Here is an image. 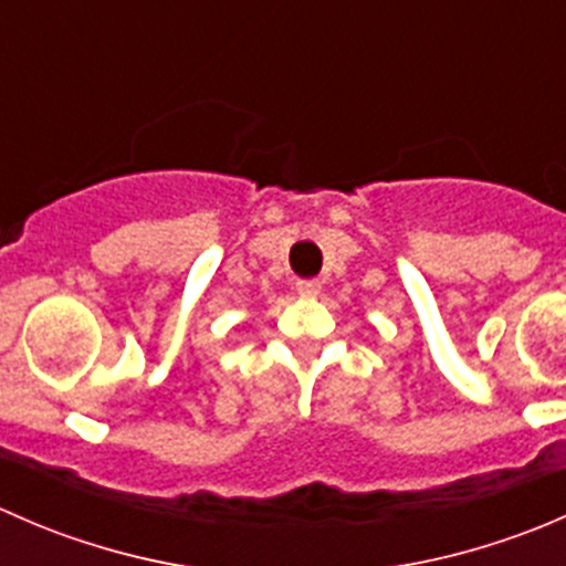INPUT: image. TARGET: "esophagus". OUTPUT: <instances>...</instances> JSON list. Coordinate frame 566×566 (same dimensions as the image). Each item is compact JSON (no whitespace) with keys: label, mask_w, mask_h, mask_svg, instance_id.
Wrapping results in <instances>:
<instances>
[{"label":"esophagus","mask_w":566,"mask_h":566,"mask_svg":"<svg viewBox=\"0 0 566 566\" xmlns=\"http://www.w3.org/2000/svg\"><path fill=\"white\" fill-rule=\"evenodd\" d=\"M295 290H298V295H304V298H317L319 282L317 279H298V282H295Z\"/></svg>","instance_id":"34e87169"}]
</instances>
